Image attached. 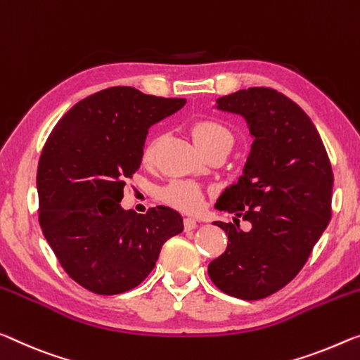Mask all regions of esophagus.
<instances>
[{"label": "esophagus", "instance_id": "obj_1", "mask_svg": "<svg viewBox=\"0 0 360 360\" xmlns=\"http://www.w3.org/2000/svg\"><path fill=\"white\" fill-rule=\"evenodd\" d=\"M184 226H185V230H186V231H190V230H195L196 226H198V224H196V220H195V219L186 217V219L184 220Z\"/></svg>", "mask_w": 360, "mask_h": 360}]
</instances>
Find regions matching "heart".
Segmentation results:
<instances>
[{
    "label": "heart",
    "mask_w": 360,
    "mask_h": 360,
    "mask_svg": "<svg viewBox=\"0 0 360 360\" xmlns=\"http://www.w3.org/2000/svg\"><path fill=\"white\" fill-rule=\"evenodd\" d=\"M190 134L195 140L196 146L201 149L207 145L217 141L233 143V134H231L229 127L220 122L217 119H196L193 120L190 125ZM158 149V140L151 138L141 153L143 164L151 165L156 158ZM161 201L167 204V206L176 209V211L196 214L204 207L206 202V193L201 185L195 184L190 180H172L169 185H165L161 193H159Z\"/></svg>",
    "instance_id": "heart-1"
}]
</instances>
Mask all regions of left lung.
Here are the masks:
<instances>
[{"label":"left lung","mask_w":360,"mask_h":360,"mask_svg":"<svg viewBox=\"0 0 360 360\" xmlns=\"http://www.w3.org/2000/svg\"><path fill=\"white\" fill-rule=\"evenodd\" d=\"M217 108L246 119L254 136L236 185L215 207L251 224L215 222L229 243L209 264L212 283L226 295L262 300L288 285L307 262L331 217L333 170L309 115L283 93L251 86L217 99Z\"/></svg>","instance_id":"left-lung-1"}]
</instances>
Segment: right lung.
<instances>
[{
  "label": "right lung",
  "mask_w": 360,
  "mask_h": 360,
  "mask_svg": "<svg viewBox=\"0 0 360 360\" xmlns=\"http://www.w3.org/2000/svg\"><path fill=\"white\" fill-rule=\"evenodd\" d=\"M185 103L110 86L72 106L49 134L37 170L38 220L65 274L85 290L135 288L164 243L184 231L174 209L136 214L119 202L140 169L148 129Z\"/></svg>",
  "instance_id": "right-lung-1"
}]
</instances>
